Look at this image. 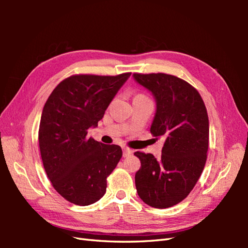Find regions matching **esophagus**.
I'll use <instances>...</instances> for the list:
<instances>
[{
    "instance_id": "esophagus-1",
    "label": "esophagus",
    "mask_w": 248,
    "mask_h": 248,
    "mask_svg": "<svg viewBox=\"0 0 248 248\" xmlns=\"http://www.w3.org/2000/svg\"><path fill=\"white\" fill-rule=\"evenodd\" d=\"M123 152H124V156H128V155L133 154V151L131 150V149H129V148H124Z\"/></svg>"
}]
</instances>
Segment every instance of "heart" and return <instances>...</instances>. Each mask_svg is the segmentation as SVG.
Instances as JSON below:
<instances>
[{"label":"heart","instance_id":"obj_1","mask_svg":"<svg viewBox=\"0 0 248 248\" xmlns=\"http://www.w3.org/2000/svg\"><path fill=\"white\" fill-rule=\"evenodd\" d=\"M136 97H145V96H144V94H138V96H136Z\"/></svg>","mask_w":248,"mask_h":248}]
</instances>
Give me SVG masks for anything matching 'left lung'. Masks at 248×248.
Returning a JSON list of instances; mask_svg holds the SVG:
<instances>
[{"mask_svg":"<svg viewBox=\"0 0 248 248\" xmlns=\"http://www.w3.org/2000/svg\"><path fill=\"white\" fill-rule=\"evenodd\" d=\"M134 80L154 94L156 110L150 132L165 139L160 159L136 151L139 196L150 207L170 208L191 193L202 175L209 147V118L203 100L191 84L165 73L140 75Z\"/></svg>","mask_w":248,"mask_h":248,"instance_id":"obj_1","label":"left lung"}]
</instances>
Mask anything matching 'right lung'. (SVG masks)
Segmentation results:
<instances>
[{
    "mask_svg": "<svg viewBox=\"0 0 248 248\" xmlns=\"http://www.w3.org/2000/svg\"><path fill=\"white\" fill-rule=\"evenodd\" d=\"M130 76H71L46 100L38 132L41 160L52 186L71 203L98 202L123 156L119 146L102 144L87 133Z\"/></svg>",
    "mask_w": 248,
    "mask_h": 248,
    "instance_id": "add662e5",
    "label": "right lung"
}]
</instances>
